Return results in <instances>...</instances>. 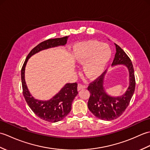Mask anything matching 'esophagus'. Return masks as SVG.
I'll return each instance as SVG.
<instances>
[{"label":"esophagus","mask_w":150,"mask_h":150,"mask_svg":"<svg viewBox=\"0 0 150 150\" xmlns=\"http://www.w3.org/2000/svg\"><path fill=\"white\" fill-rule=\"evenodd\" d=\"M86 88V86L85 84H78V90H81L82 89H84Z\"/></svg>","instance_id":"1"}]
</instances>
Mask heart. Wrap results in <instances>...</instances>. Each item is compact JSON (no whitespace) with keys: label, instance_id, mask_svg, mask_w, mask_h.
<instances>
[{"label":"heart","instance_id":"1","mask_svg":"<svg viewBox=\"0 0 150 150\" xmlns=\"http://www.w3.org/2000/svg\"><path fill=\"white\" fill-rule=\"evenodd\" d=\"M73 56L77 62H84V74L88 78L93 79L103 71L111 59V50L107 44L90 40L74 46Z\"/></svg>","mask_w":150,"mask_h":150}]
</instances>
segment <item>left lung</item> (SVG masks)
<instances>
[{"mask_svg": "<svg viewBox=\"0 0 150 150\" xmlns=\"http://www.w3.org/2000/svg\"><path fill=\"white\" fill-rule=\"evenodd\" d=\"M115 44L116 53L112 66L123 64L128 69L129 84L125 93L120 97H111L106 93L103 86L104 78L106 71L91 82L88 87L90 96L88 107L94 115L104 120L116 119L122 115L128 106L135 88L134 69L131 60L121 47Z\"/></svg>", "mask_w": 150, "mask_h": 150, "instance_id": "obj_1", "label": "left lung"}]
</instances>
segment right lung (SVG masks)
Here are the masks:
<instances>
[{
	"label": "right lung",
	"instance_id": "add662e5",
	"mask_svg": "<svg viewBox=\"0 0 150 150\" xmlns=\"http://www.w3.org/2000/svg\"><path fill=\"white\" fill-rule=\"evenodd\" d=\"M68 36L56 39H50L38 44L28 54L21 69V80L23 95L28 106L40 119L50 122H56L62 120L71 110L72 102L78 94L77 83H68L58 93L49 100H39L31 96L25 82V68L30 57L40 51L50 47L65 45Z\"/></svg>",
	"mask_w": 150,
	"mask_h": 150
}]
</instances>
